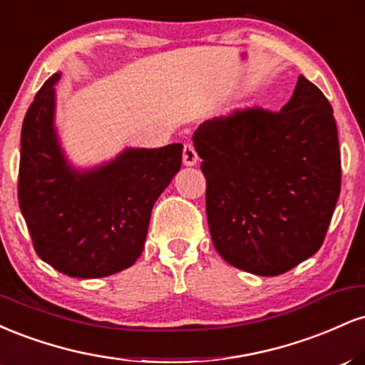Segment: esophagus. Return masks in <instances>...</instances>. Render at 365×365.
<instances>
[{
  "instance_id": "obj_1",
  "label": "esophagus",
  "mask_w": 365,
  "mask_h": 365,
  "mask_svg": "<svg viewBox=\"0 0 365 365\" xmlns=\"http://www.w3.org/2000/svg\"><path fill=\"white\" fill-rule=\"evenodd\" d=\"M197 161H199V156H197L194 145H192V144L183 145V165L194 166Z\"/></svg>"
}]
</instances>
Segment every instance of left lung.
Instances as JSON below:
<instances>
[{"mask_svg":"<svg viewBox=\"0 0 365 365\" xmlns=\"http://www.w3.org/2000/svg\"><path fill=\"white\" fill-rule=\"evenodd\" d=\"M194 145L209 232L226 262L278 276L321 249L341 159L333 108L312 82L300 75L279 111L252 106L204 121Z\"/></svg>","mask_w":365,"mask_h":365,"instance_id":"8db88e82","label":"left lung"}]
</instances>
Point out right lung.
<instances>
[{
    "label": "right lung",
    "instance_id": "obj_1",
    "mask_svg": "<svg viewBox=\"0 0 365 365\" xmlns=\"http://www.w3.org/2000/svg\"><path fill=\"white\" fill-rule=\"evenodd\" d=\"M54 73L22 123L19 206L37 255L72 278H103L139 259L150 211L182 166V144L125 149L91 171L72 170L53 127Z\"/></svg>",
    "mask_w": 365,
    "mask_h": 365
}]
</instances>
